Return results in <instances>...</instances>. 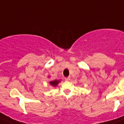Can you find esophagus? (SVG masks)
I'll return each instance as SVG.
<instances>
[{
	"label": "esophagus",
	"mask_w": 124,
	"mask_h": 124,
	"mask_svg": "<svg viewBox=\"0 0 124 124\" xmlns=\"http://www.w3.org/2000/svg\"><path fill=\"white\" fill-rule=\"evenodd\" d=\"M70 77H66V78H65V79L66 81H69L70 80Z\"/></svg>",
	"instance_id": "esophagus-1"
}]
</instances>
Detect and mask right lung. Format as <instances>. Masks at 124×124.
<instances>
[{
  "instance_id": "right-lung-1",
  "label": "right lung",
  "mask_w": 124,
  "mask_h": 124,
  "mask_svg": "<svg viewBox=\"0 0 124 124\" xmlns=\"http://www.w3.org/2000/svg\"><path fill=\"white\" fill-rule=\"evenodd\" d=\"M60 81L61 80H53V81H52V82H50V84L52 86H56L58 85V83H59Z\"/></svg>"
}]
</instances>
